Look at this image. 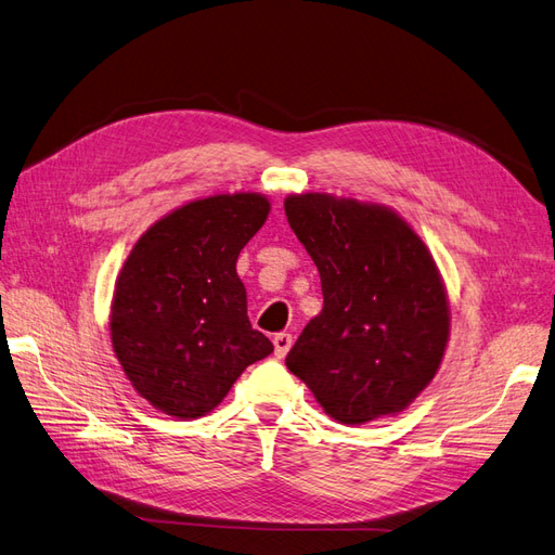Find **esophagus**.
Segmentation results:
<instances>
[{
  "instance_id": "esophagus-1",
  "label": "esophagus",
  "mask_w": 555,
  "mask_h": 555,
  "mask_svg": "<svg viewBox=\"0 0 555 555\" xmlns=\"http://www.w3.org/2000/svg\"><path fill=\"white\" fill-rule=\"evenodd\" d=\"M292 333H275L273 335V345H275V357L278 359H282V357H287V351L292 349Z\"/></svg>"
}]
</instances>
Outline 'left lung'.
Masks as SVG:
<instances>
[{"mask_svg":"<svg viewBox=\"0 0 555 555\" xmlns=\"http://www.w3.org/2000/svg\"><path fill=\"white\" fill-rule=\"evenodd\" d=\"M284 212L324 294L287 367L340 424L402 412L449 343V300L426 243L396 210L357 198L292 194Z\"/></svg>","mask_w":555,"mask_h":555,"instance_id":"obj_1","label":"left lung"}]
</instances>
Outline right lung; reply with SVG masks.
Returning a JSON list of instances; mask_svg holds the SVG:
<instances>
[{"instance_id":"right-lung-1","label":"right lung","mask_w":555,"mask_h":555,"mask_svg":"<svg viewBox=\"0 0 555 555\" xmlns=\"http://www.w3.org/2000/svg\"><path fill=\"white\" fill-rule=\"evenodd\" d=\"M257 192L190 201L150 227L115 280L111 343L141 398L176 418L212 412L273 351L247 319L236 261L263 227Z\"/></svg>"}]
</instances>
